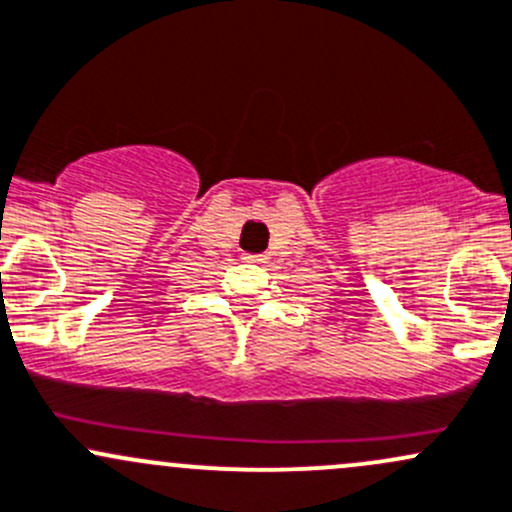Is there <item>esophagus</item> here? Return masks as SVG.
Segmentation results:
<instances>
[{
	"instance_id": "1",
	"label": "esophagus",
	"mask_w": 512,
	"mask_h": 512,
	"mask_svg": "<svg viewBox=\"0 0 512 512\" xmlns=\"http://www.w3.org/2000/svg\"><path fill=\"white\" fill-rule=\"evenodd\" d=\"M242 260H245V262H265L267 257L265 255H252V252H247V255H242Z\"/></svg>"
}]
</instances>
